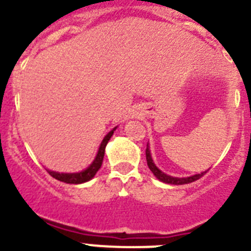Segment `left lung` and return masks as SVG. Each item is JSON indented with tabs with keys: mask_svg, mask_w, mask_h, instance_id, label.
<instances>
[{
	"mask_svg": "<svg viewBox=\"0 0 251 251\" xmlns=\"http://www.w3.org/2000/svg\"><path fill=\"white\" fill-rule=\"evenodd\" d=\"M146 158H147V165L150 167V170L152 171V174L156 176V178H158L161 182L163 183H170V185H186V183H191L196 179H199L200 177H202L203 175L207 172H201V174L194 175V176L190 177H174L170 176V175L165 174V172H162L156 165H154V162H153L152 156H151V150H150V145H147V150H146Z\"/></svg>",
	"mask_w": 251,
	"mask_h": 251,
	"instance_id": "obj_1",
	"label": "left lung"
}]
</instances>
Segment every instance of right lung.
<instances>
[{
  "label": "right lung",
  "instance_id": "right-lung-1",
  "mask_svg": "<svg viewBox=\"0 0 251 251\" xmlns=\"http://www.w3.org/2000/svg\"><path fill=\"white\" fill-rule=\"evenodd\" d=\"M117 129V127L113 128L108 134L103 138L101 141L100 146H99V150L98 153H97V156H95L94 161L90 163L89 167H86L85 170L80 171V172H74V174H64V172H55V171H50L48 170L49 174L51 176L54 177V178L59 179L61 182H65V183H72V185H79V183H84V182H88L93 177L97 175V172L99 171V168L101 167V163H103V158H104V152H105V147H106V143L109 142V139L112 138L113 133L114 130Z\"/></svg>",
  "mask_w": 251,
  "mask_h": 251
}]
</instances>
